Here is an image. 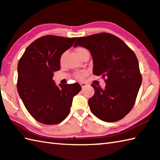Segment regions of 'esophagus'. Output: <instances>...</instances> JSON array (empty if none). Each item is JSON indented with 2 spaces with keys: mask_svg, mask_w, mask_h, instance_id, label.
<instances>
[{
  "mask_svg": "<svg viewBox=\"0 0 160 160\" xmlns=\"http://www.w3.org/2000/svg\"><path fill=\"white\" fill-rule=\"evenodd\" d=\"M80 84L81 87H82V88H85V87H86L87 85H87V83H85V82H80Z\"/></svg>",
  "mask_w": 160,
  "mask_h": 160,
  "instance_id": "obj_1",
  "label": "esophagus"
}]
</instances>
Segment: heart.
<instances>
[{
    "mask_svg": "<svg viewBox=\"0 0 160 160\" xmlns=\"http://www.w3.org/2000/svg\"><path fill=\"white\" fill-rule=\"evenodd\" d=\"M87 50L86 49L83 48H77L76 50V53L78 54V56L82 53V52ZM86 74V72L85 71H80V72H78L76 73H75V77L77 78V79H82V78L85 76V75Z\"/></svg>",
    "mask_w": 160,
    "mask_h": 160,
    "instance_id": "1",
    "label": "heart"
}]
</instances>
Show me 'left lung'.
I'll return each mask as SVG.
<instances>
[{"instance_id":"8db88e82","label":"left lung","mask_w":160,"mask_h":160,"mask_svg":"<svg viewBox=\"0 0 160 160\" xmlns=\"http://www.w3.org/2000/svg\"><path fill=\"white\" fill-rule=\"evenodd\" d=\"M74 47H83L93 59V74L105 80L104 89L92 84L94 95L88 101L90 110L99 120L113 122L133 108L142 82L137 58L117 36L107 33L80 37Z\"/></svg>"}]
</instances>
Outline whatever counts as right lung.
Wrapping results in <instances>:
<instances>
[{"instance_id":"1","label":"right lung","mask_w":160,"mask_h":160,"mask_svg":"<svg viewBox=\"0 0 160 160\" xmlns=\"http://www.w3.org/2000/svg\"><path fill=\"white\" fill-rule=\"evenodd\" d=\"M76 38L45 36L26 49L17 66V91L28 112L45 124H56L67 117L72 98L80 92L78 83L57 85L53 72L60 70L63 52Z\"/></svg>"}]
</instances>
